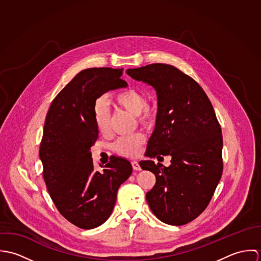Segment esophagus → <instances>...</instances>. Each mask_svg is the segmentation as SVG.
<instances>
[{
	"label": "esophagus",
	"mask_w": 261,
	"mask_h": 261,
	"mask_svg": "<svg viewBox=\"0 0 261 261\" xmlns=\"http://www.w3.org/2000/svg\"><path fill=\"white\" fill-rule=\"evenodd\" d=\"M132 167H133V169H134L135 171H141V170H142L140 164H139L137 161H133V162H132Z\"/></svg>",
	"instance_id": "1"
}]
</instances>
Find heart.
<instances>
[{"label": "heart", "instance_id": "obj_1", "mask_svg": "<svg viewBox=\"0 0 261 261\" xmlns=\"http://www.w3.org/2000/svg\"><path fill=\"white\" fill-rule=\"evenodd\" d=\"M113 99L115 103L126 112L137 115L139 121L146 127L154 125L158 118V108L152 105H148L145 95L137 89H125L114 94ZM94 121L97 130L101 135H107L111 128L110 110L105 99L96 101L93 110ZM145 138L142 134H135L132 136L120 137L113 144L112 148L115 152L124 156H136Z\"/></svg>", "mask_w": 261, "mask_h": 261}]
</instances>
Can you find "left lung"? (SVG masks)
<instances>
[{
  "instance_id": "8db88e82",
  "label": "left lung",
  "mask_w": 261,
  "mask_h": 261,
  "mask_svg": "<svg viewBox=\"0 0 261 261\" xmlns=\"http://www.w3.org/2000/svg\"><path fill=\"white\" fill-rule=\"evenodd\" d=\"M126 73L151 85L158 96L147 155L172 156L170 167L140 163L155 176L146 195L149 208L164 223H189L206 209L223 172L222 132L212 103L192 77L172 65L153 63Z\"/></svg>"
}]
</instances>
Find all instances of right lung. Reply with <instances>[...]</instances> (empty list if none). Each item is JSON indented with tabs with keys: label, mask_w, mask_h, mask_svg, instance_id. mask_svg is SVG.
Segmentation results:
<instances>
[{
	"label": "right lung",
	"mask_w": 261,
	"mask_h": 261,
	"mask_svg": "<svg viewBox=\"0 0 261 261\" xmlns=\"http://www.w3.org/2000/svg\"><path fill=\"white\" fill-rule=\"evenodd\" d=\"M121 69L82 70L57 94L46 115L39 150L43 178L59 213L81 229H93L112 214L119 186L132 175L130 163L113 158L93 170L90 148L98 138L93 110L103 93L126 87Z\"/></svg>",
	"instance_id": "1"
}]
</instances>
